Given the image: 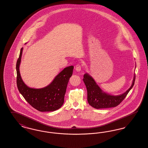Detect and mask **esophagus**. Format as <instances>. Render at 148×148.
<instances>
[{
  "instance_id": "34e87169",
  "label": "esophagus",
  "mask_w": 148,
  "mask_h": 148,
  "mask_svg": "<svg viewBox=\"0 0 148 148\" xmlns=\"http://www.w3.org/2000/svg\"><path fill=\"white\" fill-rule=\"evenodd\" d=\"M82 66H81V65L80 64H77L75 66V70L77 71H80L82 69Z\"/></svg>"
}]
</instances>
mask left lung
Returning a JSON list of instances; mask_svg holds the SVG:
<instances>
[{"label":"left lung","mask_w":148,"mask_h":148,"mask_svg":"<svg viewBox=\"0 0 148 148\" xmlns=\"http://www.w3.org/2000/svg\"><path fill=\"white\" fill-rule=\"evenodd\" d=\"M135 80V74H134L132 85L127 92L121 95L114 96L103 92L90 75L87 73L85 74L83 82L87 89L88 103L95 109L109 108L118 106L133 87Z\"/></svg>","instance_id":"left-lung-1"}]
</instances>
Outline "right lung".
<instances>
[{"instance_id": "add662e5", "label": "right lung", "mask_w": 148, "mask_h": 148, "mask_svg": "<svg viewBox=\"0 0 148 148\" xmlns=\"http://www.w3.org/2000/svg\"><path fill=\"white\" fill-rule=\"evenodd\" d=\"M23 48L16 65V84L19 92L29 104L39 112H53L59 109L63 104L64 96L69 79L73 74V66L64 68L53 82L41 89L28 87L22 80L19 65L21 62Z\"/></svg>"}]
</instances>
